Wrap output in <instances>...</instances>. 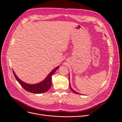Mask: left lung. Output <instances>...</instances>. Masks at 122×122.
Listing matches in <instances>:
<instances>
[{
	"label": "left lung",
	"mask_w": 122,
	"mask_h": 122,
	"mask_svg": "<svg viewBox=\"0 0 122 122\" xmlns=\"http://www.w3.org/2000/svg\"><path fill=\"white\" fill-rule=\"evenodd\" d=\"M69 82H70V81H69ZM69 87H70V89H71V91H73V92L74 93H76V94H79V93H78L76 92V91H74V90L73 89H72V88H71V86H70V83H69Z\"/></svg>",
	"instance_id": "left-lung-1"
}]
</instances>
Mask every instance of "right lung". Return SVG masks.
<instances>
[{"instance_id": "right-lung-1", "label": "right lung", "mask_w": 122, "mask_h": 122, "mask_svg": "<svg viewBox=\"0 0 122 122\" xmlns=\"http://www.w3.org/2000/svg\"><path fill=\"white\" fill-rule=\"evenodd\" d=\"M59 67V66H57L51 71L45 79L41 82L36 84H28L23 82L21 80H20L19 77L17 76L13 70V72L15 79L19 82V83L21 85L22 87L24 88L26 91L30 93L35 94H41L45 93L48 91L52 86V76L55 72L56 70Z\"/></svg>"}]
</instances>
